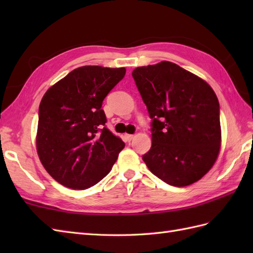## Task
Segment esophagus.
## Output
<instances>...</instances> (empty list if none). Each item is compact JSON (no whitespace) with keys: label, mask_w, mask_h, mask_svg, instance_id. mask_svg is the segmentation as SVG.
<instances>
[{"label":"esophagus","mask_w":253,"mask_h":253,"mask_svg":"<svg viewBox=\"0 0 253 253\" xmlns=\"http://www.w3.org/2000/svg\"><path fill=\"white\" fill-rule=\"evenodd\" d=\"M125 138H126V140L127 141H131L132 140V139H133V135H125Z\"/></svg>","instance_id":"obj_1"}]
</instances>
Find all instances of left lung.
I'll return each instance as SVG.
<instances>
[{
  "mask_svg": "<svg viewBox=\"0 0 253 253\" xmlns=\"http://www.w3.org/2000/svg\"><path fill=\"white\" fill-rule=\"evenodd\" d=\"M132 78L152 120V146L142 157L148 169L175 187L201 179L221 148L215 92L203 79L168 61L137 67Z\"/></svg>",
  "mask_w": 253,
  "mask_h": 253,
  "instance_id": "obj_1",
  "label": "left lung"
}]
</instances>
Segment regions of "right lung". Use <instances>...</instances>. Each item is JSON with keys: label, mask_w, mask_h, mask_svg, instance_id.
<instances>
[{"label": "right lung", "mask_w": 253, "mask_h": 253, "mask_svg": "<svg viewBox=\"0 0 253 253\" xmlns=\"http://www.w3.org/2000/svg\"><path fill=\"white\" fill-rule=\"evenodd\" d=\"M125 74L124 67H79L42 98L37 151L47 173L61 185L84 190L98 184L125 147L106 128L101 109Z\"/></svg>", "instance_id": "add662e5"}]
</instances>
